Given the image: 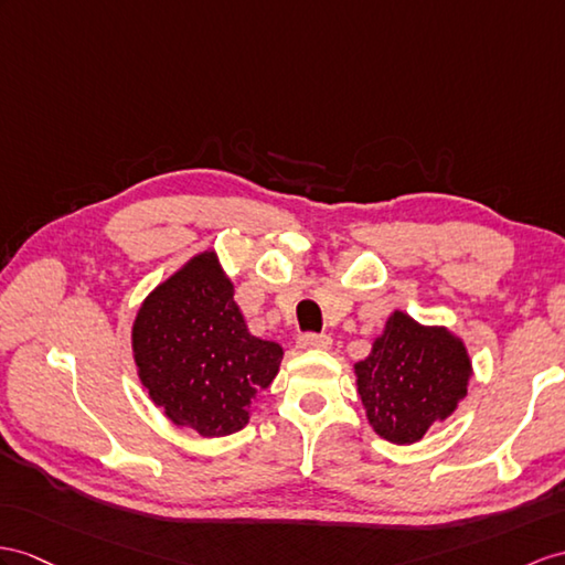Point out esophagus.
<instances>
[{"instance_id":"1","label":"esophagus","mask_w":565,"mask_h":565,"mask_svg":"<svg viewBox=\"0 0 565 565\" xmlns=\"http://www.w3.org/2000/svg\"><path fill=\"white\" fill-rule=\"evenodd\" d=\"M330 345H333V340L328 335H316V333H305L297 340L299 350H328Z\"/></svg>"}]
</instances>
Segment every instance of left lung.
<instances>
[{
    "instance_id": "8db88e82",
    "label": "left lung",
    "mask_w": 565,
    "mask_h": 565,
    "mask_svg": "<svg viewBox=\"0 0 565 565\" xmlns=\"http://www.w3.org/2000/svg\"><path fill=\"white\" fill-rule=\"evenodd\" d=\"M475 376L465 340L446 326H424L405 311L354 364L356 393L369 426L395 446L417 444L429 426L458 409Z\"/></svg>"
}]
</instances>
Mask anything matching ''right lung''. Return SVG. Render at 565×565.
Masks as SVG:
<instances>
[{"mask_svg":"<svg viewBox=\"0 0 565 565\" xmlns=\"http://www.w3.org/2000/svg\"><path fill=\"white\" fill-rule=\"evenodd\" d=\"M136 374L179 429L203 438L249 424L254 397L278 376L282 348L256 338L215 249H203L158 282L131 326Z\"/></svg>","mask_w":565,"mask_h":565,"instance_id":"add662e5","label":"right lung"}]
</instances>
